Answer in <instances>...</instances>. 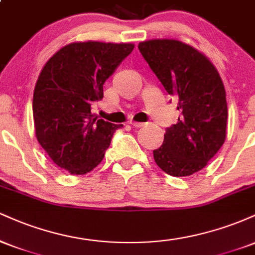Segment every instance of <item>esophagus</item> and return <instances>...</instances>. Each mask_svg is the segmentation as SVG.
Returning a JSON list of instances; mask_svg holds the SVG:
<instances>
[{
    "instance_id": "34e87169",
    "label": "esophagus",
    "mask_w": 255,
    "mask_h": 255,
    "mask_svg": "<svg viewBox=\"0 0 255 255\" xmlns=\"http://www.w3.org/2000/svg\"><path fill=\"white\" fill-rule=\"evenodd\" d=\"M130 125L135 128H140V127H142L145 124H142V122H130Z\"/></svg>"
}]
</instances>
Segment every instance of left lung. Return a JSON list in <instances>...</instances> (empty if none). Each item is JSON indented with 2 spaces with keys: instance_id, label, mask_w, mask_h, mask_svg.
<instances>
[{
  "instance_id": "8db88e82",
  "label": "left lung",
  "mask_w": 255,
  "mask_h": 255,
  "mask_svg": "<svg viewBox=\"0 0 255 255\" xmlns=\"http://www.w3.org/2000/svg\"><path fill=\"white\" fill-rule=\"evenodd\" d=\"M166 92L178 99L181 115L165 129L153 158L171 176H189L205 168L224 144L228 107L217 69L197 49L175 39H152L137 45Z\"/></svg>"
}]
</instances>
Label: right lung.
Returning <instances> with one entry per match:
<instances>
[{"label":"right lung","mask_w":255,"mask_h":255,"mask_svg":"<svg viewBox=\"0 0 255 255\" xmlns=\"http://www.w3.org/2000/svg\"><path fill=\"white\" fill-rule=\"evenodd\" d=\"M130 43L84 42L63 46L45 63L33 93L38 142L55 164L84 175L103 160L116 129L91 113L103 85L128 55Z\"/></svg>","instance_id":"1"}]
</instances>
